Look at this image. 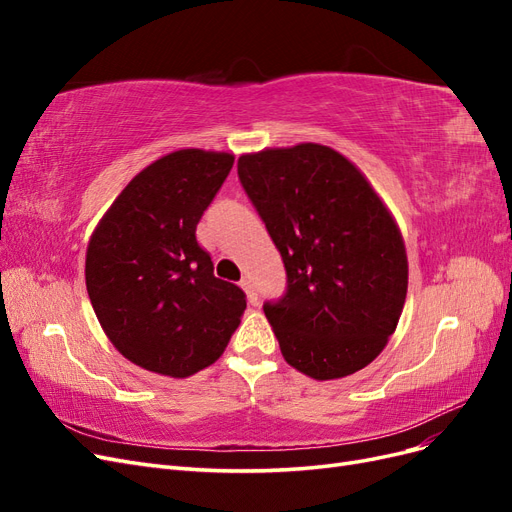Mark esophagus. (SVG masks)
Instances as JSON below:
<instances>
[{"label": "esophagus", "instance_id": "esophagus-1", "mask_svg": "<svg viewBox=\"0 0 512 512\" xmlns=\"http://www.w3.org/2000/svg\"><path fill=\"white\" fill-rule=\"evenodd\" d=\"M239 284H241V288L245 290V294H247V299H250V303H252V305H256V303H258V294H256V288H254L252 277H247V275H245Z\"/></svg>", "mask_w": 512, "mask_h": 512}]
</instances>
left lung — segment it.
Wrapping results in <instances>:
<instances>
[{"instance_id":"1","label":"left lung","mask_w":512,"mask_h":512,"mask_svg":"<svg viewBox=\"0 0 512 512\" xmlns=\"http://www.w3.org/2000/svg\"><path fill=\"white\" fill-rule=\"evenodd\" d=\"M237 170L286 267V294L262 307L286 363L314 380L363 369L408 292L391 211L359 168L318 143L245 153Z\"/></svg>"}]
</instances>
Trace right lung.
I'll list each match as a JSON object with an SVG mask.
<instances>
[{
	"label": "right lung",
	"mask_w": 512,
	"mask_h": 512,
	"mask_svg": "<svg viewBox=\"0 0 512 512\" xmlns=\"http://www.w3.org/2000/svg\"><path fill=\"white\" fill-rule=\"evenodd\" d=\"M235 156L179 149L143 168L87 245L89 301L113 346L138 367L188 378L222 356L245 292L213 275L196 224Z\"/></svg>",
	"instance_id": "add662e5"
}]
</instances>
